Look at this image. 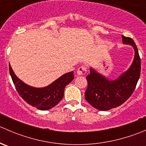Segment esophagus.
<instances>
[{"instance_id":"34e87169","label":"esophagus","mask_w":146,"mask_h":146,"mask_svg":"<svg viewBox=\"0 0 146 146\" xmlns=\"http://www.w3.org/2000/svg\"><path fill=\"white\" fill-rule=\"evenodd\" d=\"M87 70L85 66H80V68H78L77 70V75L78 76H82V75H85L86 73Z\"/></svg>"}]
</instances>
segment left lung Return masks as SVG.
Wrapping results in <instances>:
<instances>
[{
  "label": "left lung",
  "instance_id": "8db88e82",
  "mask_svg": "<svg viewBox=\"0 0 146 146\" xmlns=\"http://www.w3.org/2000/svg\"><path fill=\"white\" fill-rule=\"evenodd\" d=\"M122 43L131 45L134 49V58L128 70L115 80H110L90 67V73L86 77L88 88L85 100L92 107L101 111H107L125 102L134 91L141 73V58L137 46L131 38L122 35Z\"/></svg>",
  "mask_w": 146,
  "mask_h": 146
}]
</instances>
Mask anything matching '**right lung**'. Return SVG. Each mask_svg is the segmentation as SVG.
Listing matches in <instances>:
<instances>
[{
  "label": "right lung",
  "instance_id": "add662e5",
  "mask_svg": "<svg viewBox=\"0 0 146 146\" xmlns=\"http://www.w3.org/2000/svg\"><path fill=\"white\" fill-rule=\"evenodd\" d=\"M10 74L19 95L26 102L40 110L55 107L64 98V89L74 78L73 71L63 75L52 83L44 88H35L25 83L15 74L9 65Z\"/></svg>",
  "mask_w": 146,
  "mask_h": 146
}]
</instances>
